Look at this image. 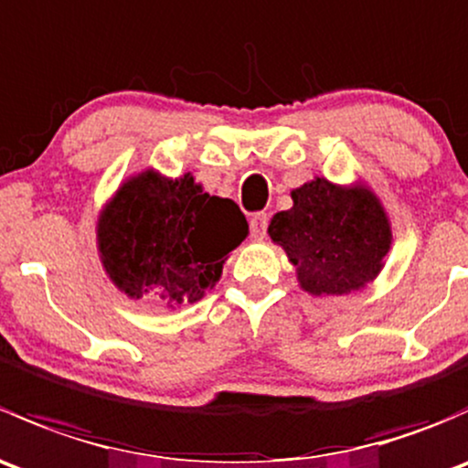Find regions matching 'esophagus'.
I'll return each mask as SVG.
<instances>
[{"instance_id":"1","label":"esophagus","mask_w":468,"mask_h":468,"mask_svg":"<svg viewBox=\"0 0 468 468\" xmlns=\"http://www.w3.org/2000/svg\"><path fill=\"white\" fill-rule=\"evenodd\" d=\"M267 224H269L267 212H258V215H253L251 221H249V229H251V238L253 239H262L264 235H267Z\"/></svg>"}]
</instances>
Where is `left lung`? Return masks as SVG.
I'll list each match as a JSON object with an SVG mask.
<instances>
[{
	"label": "left lung",
	"mask_w": 468,
	"mask_h": 468,
	"mask_svg": "<svg viewBox=\"0 0 468 468\" xmlns=\"http://www.w3.org/2000/svg\"><path fill=\"white\" fill-rule=\"evenodd\" d=\"M294 206L269 221V238L296 267L301 290L342 296L378 278L391 249V224L365 183L313 178L292 190Z\"/></svg>",
	"instance_id": "obj_1"
}]
</instances>
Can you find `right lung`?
<instances>
[{
	"label": "right lung",
	"mask_w": 468,
	"mask_h": 468,
	"mask_svg": "<svg viewBox=\"0 0 468 468\" xmlns=\"http://www.w3.org/2000/svg\"><path fill=\"white\" fill-rule=\"evenodd\" d=\"M247 233L235 201L210 197L190 172L169 178L149 167L126 178L99 212L97 251L129 299L149 296L176 310L217 285Z\"/></svg>",
	"instance_id": "1"
}]
</instances>
